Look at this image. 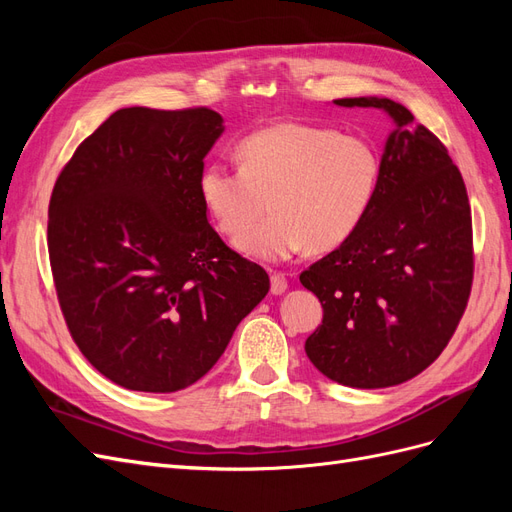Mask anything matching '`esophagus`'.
Returning <instances> with one entry per match:
<instances>
[{"instance_id": "34e87169", "label": "esophagus", "mask_w": 512, "mask_h": 512, "mask_svg": "<svg viewBox=\"0 0 512 512\" xmlns=\"http://www.w3.org/2000/svg\"><path fill=\"white\" fill-rule=\"evenodd\" d=\"M288 290V280L284 273H271V292L273 294H284Z\"/></svg>"}]
</instances>
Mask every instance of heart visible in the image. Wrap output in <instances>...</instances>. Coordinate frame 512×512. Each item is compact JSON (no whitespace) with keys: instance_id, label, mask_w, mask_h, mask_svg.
Instances as JSON below:
<instances>
[{"instance_id":"1","label":"heart","mask_w":512,"mask_h":512,"mask_svg":"<svg viewBox=\"0 0 512 512\" xmlns=\"http://www.w3.org/2000/svg\"><path fill=\"white\" fill-rule=\"evenodd\" d=\"M237 153L241 168L211 162L200 170L198 196L224 235L244 232L237 250L262 262H282L303 250L331 252L346 243L380 185L374 147L309 123L282 121L258 130L243 138ZM267 197L274 213L253 227Z\"/></svg>"}]
</instances>
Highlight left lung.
I'll return each instance as SVG.
<instances>
[{
  "label": "left lung",
  "instance_id": "left-lung-1",
  "mask_svg": "<svg viewBox=\"0 0 512 512\" xmlns=\"http://www.w3.org/2000/svg\"><path fill=\"white\" fill-rule=\"evenodd\" d=\"M393 121L380 185L354 235L301 273L324 309L305 352L320 374L352 389H384L421 374L453 337L472 288V215L446 147L389 98H342Z\"/></svg>",
  "mask_w": 512,
  "mask_h": 512
}]
</instances>
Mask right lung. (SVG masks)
<instances>
[{
	"instance_id": "right-lung-1",
	"label": "right lung",
	"mask_w": 512,
	"mask_h": 512,
	"mask_svg": "<svg viewBox=\"0 0 512 512\" xmlns=\"http://www.w3.org/2000/svg\"><path fill=\"white\" fill-rule=\"evenodd\" d=\"M224 132L211 108H119L61 170L49 205L57 299L76 346L130 391L203 378L269 275L224 245L198 196Z\"/></svg>"
}]
</instances>
